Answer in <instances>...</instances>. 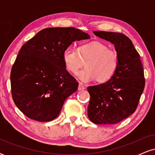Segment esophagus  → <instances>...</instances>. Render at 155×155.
Wrapping results in <instances>:
<instances>
[{"label":"esophagus","mask_w":155,"mask_h":155,"mask_svg":"<svg viewBox=\"0 0 155 155\" xmlns=\"http://www.w3.org/2000/svg\"><path fill=\"white\" fill-rule=\"evenodd\" d=\"M85 89H86V87H84V85L83 84L79 83V87H78V90H85Z\"/></svg>","instance_id":"1"}]
</instances>
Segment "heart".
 Returning <instances> with one entry per match:
<instances>
[{
	"label": "heart",
	"mask_w": 155,
	"mask_h": 155,
	"mask_svg": "<svg viewBox=\"0 0 155 155\" xmlns=\"http://www.w3.org/2000/svg\"><path fill=\"white\" fill-rule=\"evenodd\" d=\"M62 59L67 70L73 74H76L81 66L82 60H88L84 65L86 68L77 74L84 82L95 80L106 82L113 77L119 65L118 53L99 41L84 44L79 50L74 46H68L63 50Z\"/></svg>",
	"instance_id": "b5f03b06"
}]
</instances>
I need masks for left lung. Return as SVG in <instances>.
I'll use <instances>...</instances> for the list:
<instances>
[{"instance_id": "left-lung-1", "label": "left lung", "mask_w": 155, "mask_h": 155, "mask_svg": "<svg viewBox=\"0 0 155 155\" xmlns=\"http://www.w3.org/2000/svg\"><path fill=\"white\" fill-rule=\"evenodd\" d=\"M93 33L114 45L119 65L111 79L87 87L88 117L95 124H116L136 111L145 86L143 65L139 54L125 35L105 31Z\"/></svg>"}]
</instances>
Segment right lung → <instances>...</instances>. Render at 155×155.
Returning <instances> with one entry per match:
<instances>
[{
    "instance_id": "right-lung-1",
    "label": "right lung",
    "mask_w": 155,
    "mask_h": 155,
    "mask_svg": "<svg viewBox=\"0 0 155 155\" xmlns=\"http://www.w3.org/2000/svg\"><path fill=\"white\" fill-rule=\"evenodd\" d=\"M75 28H49L39 31L19 50L11 71L14 102L25 116L49 122L79 83L66 71L62 54L75 41L90 38Z\"/></svg>"
}]
</instances>
